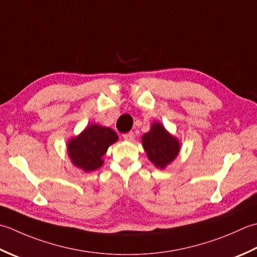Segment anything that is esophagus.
Instances as JSON below:
<instances>
[{
	"instance_id": "esophagus-1",
	"label": "esophagus",
	"mask_w": 257,
	"mask_h": 257,
	"mask_svg": "<svg viewBox=\"0 0 257 257\" xmlns=\"http://www.w3.org/2000/svg\"><path fill=\"white\" fill-rule=\"evenodd\" d=\"M123 139L125 141H128V142H132V141L134 140V133L130 132V133H126V134H123Z\"/></svg>"
}]
</instances>
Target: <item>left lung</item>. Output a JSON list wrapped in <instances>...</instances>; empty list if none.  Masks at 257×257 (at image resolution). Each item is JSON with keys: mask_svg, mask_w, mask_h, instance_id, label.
<instances>
[{"mask_svg": "<svg viewBox=\"0 0 257 257\" xmlns=\"http://www.w3.org/2000/svg\"><path fill=\"white\" fill-rule=\"evenodd\" d=\"M142 145L149 160L161 170L171 164L181 151L179 139L156 121L152 123L149 132L142 136Z\"/></svg>", "mask_w": 257, "mask_h": 257, "instance_id": "8db88e82", "label": "left lung"}]
</instances>
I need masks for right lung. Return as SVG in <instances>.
<instances>
[{
    "mask_svg": "<svg viewBox=\"0 0 257 257\" xmlns=\"http://www.w3.org/2000/svg\"><path fill=\"white\" fill-rule=\"evenodd\" d=\"M117 140L118 136L112 128L92 123L69 140L67 155L77 169L86 173L95 171L104 164L103 156Z\"/></svg>",
    "mask_w": 257,
    "mask_h": 257,
    "instance_id": "1",
    "label": "right lung"
}]
</instances>
